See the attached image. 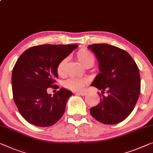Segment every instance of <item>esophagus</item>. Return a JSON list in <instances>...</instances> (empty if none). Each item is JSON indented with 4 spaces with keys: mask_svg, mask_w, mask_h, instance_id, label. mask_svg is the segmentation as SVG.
I'll return each instance as SVG.
<instances>
[{
    "mask_svg": "<svg viewBox=\"0 0 153 153\" xmlns=\"http://www.w3.org/2000/svg\"><path fill=\"white\" fill-rule=\"evenodd\" d=\"M76 94H78L81 95V96L87 95V92H85V91H80V92H76Z\"/></svg>",
    "mask_w": 153,
    "mask_h": 153,
    "instance_id": "esophagus-1",
    "label": "esophagus"
}]
</instances>
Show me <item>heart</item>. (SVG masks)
I'll use <instances>...</instances> for the list:
<instances>
[{
	"label": "heart",
	"instance_id": "1",
	"mask_svg": "<svg viewBox=\"0 0 153 153\" xmlns=\"http://www.w3.org/2000/svg\"><path fill=\"white\" fill-rule=\"evenodd\" d=\"M76 57L79 62L84 66L88 63H91L93 65L95 62L94 56L92 53L85 48H82L79 50L76 53ZM65 63H66V59H63L57 64V72L59 76H63L64 74ZM87 83H88V81L85 79L71 78L65 82V85L67 88L71 90L81 91L86 85Z\"/></svg>",
	"mask_w": 153,
	"mask_h": 153
}]
</instances>
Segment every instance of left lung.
Segmentation results:
<instances>
[{"label": "left lung", "instance_id": "obj_1", "mask_svg": "<svg viewBox=\"0 0 153 153\" xmlns=\"http://www.w3.org/2000/svg\"><path fill=\"white\" fill-rule=\"evenodd\" d=\"M94 53L100 73L91 85L101 93L98 105L90 111L93 117L105 124H116L123 121L134 109L140 93L139 68L131 56L123 49L107 44L88 46Z\"/></svg>", "mask_w": 153, "mask_h": 153}]
</instances>
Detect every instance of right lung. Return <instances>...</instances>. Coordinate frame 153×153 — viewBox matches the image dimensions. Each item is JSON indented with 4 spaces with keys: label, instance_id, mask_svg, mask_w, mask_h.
Returning a JSON list of instances; mask_svg holds the SVG:
<instances>
[{
    "label": "right lung",
    "instance_id": "obj_1",
    "mask_svg": "<svg viewBox=\"0 0 153 153\" xmlns=\"http://www.w3.org/2000/svg\"><path fill=\"white\" fill-rule=\"evenodd\" d=\"M77 47L76 44L36 46L18 58L11 76L13 96L20 114L28 123L46 127L62 117L72 92L61 88L52 96L47 89L57 86V64Z\"/></svg>",
    "mask_w": 153,
    "mask_h": 153
}]
</instances>
